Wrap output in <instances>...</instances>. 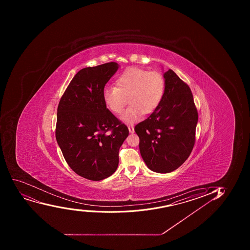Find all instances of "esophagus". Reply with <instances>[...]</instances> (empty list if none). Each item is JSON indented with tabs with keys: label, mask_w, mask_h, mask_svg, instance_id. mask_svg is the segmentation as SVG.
<instances>
[{
	"label": "esophagus",
	"mask_w": 250,
	"mask_h": 250,
	"mask_svg": "<svg viewBox=\"0 0 250 250\" xmlns=\"http://www.w3.org/2000/svg\"><path fill=\"white\" fill-rule=\"evenodd\" d=\"M128 129H129V131L130 134H134V127L132 126V125H129L128 126Z\"/></svg>",
	"instance_id": "obj_1"
}]
</instances>
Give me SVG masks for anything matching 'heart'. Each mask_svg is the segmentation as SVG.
I'll list each match as a JSON object with an SVG mask.
<instances>
[{
  "label": "heart",
  "mask_w": 250,
  "mask_h": 250,
  "mask_svg": "<svg viewBox=\"0 0 250 250\" xmlns=\"http://www.w3.org/2000/svg\"><path fill=\"white\" fill-rule=\"evenodd\" d=\"M166 88V79L160 72L130 67L116 78V86L104 88L103 100L111 112L119 114L128 98L130 105L124 111L121 120L134 124L144 113H151L160 106Z\"/></svg>",
  "instance_id": "b5f03b06"
}]
</instances>
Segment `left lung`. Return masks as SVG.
<instances>
[{
    "label": "left lung",
    "instance_id": "1",
    "mask_svg": "<svg viewBox=\"0 0 250 250\" xmlns=\"http://www.w3.org/2000/svg\"><path fill=\"white\" fill-rule=\"evenodd\" d=\"M164 77L166 93L160 106L134 127L144 162L160 173L175 170L189 157L198 121L190 87L173 70L165 72Z\"/></svg>",
    "mask_w": 250,
    "mask_h": 250
}]
</instances>
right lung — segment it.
<instances>
[{
	"label": "right lung",
	"mask_w": 250,
	"mask_h": 250,
	"mask_svg": "<svg viewBox=\"0 0 250 250\" xmlns=\"http://www.w3.org/2000/svg\"><path fill=\"white\" fill-rule=\"evenodd\" d=\"M118 67L111 62L80 70L58 106V144L70 168L89 180H103L115 173L119 150L129 135L126 125L103 100L105 84Z\"/></svg>",
	"instance_id": "add662e5"
}]
</instances>
